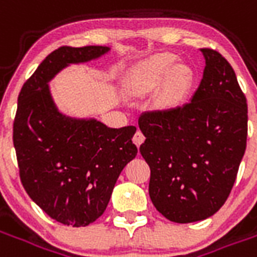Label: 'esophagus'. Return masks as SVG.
Wrapping results in <instances>:
<instances>
[{
  "instance_id": "esophagus-1",
  "label": "esophagus",
  "mask_w": 257,
  "mask_h": 257,
  "mask_svg": "<svg viewBox=\"0 0 257 257\" xmlns=\"http://www.w3.org/2000/svg\"><path fill=\"white\" fill-rule=\"evenodd\" d=\"M145 135L142 134V132H140V131H138V132H136V134L134 135V143L136 146H138V147H139L140 145H142V143H143V142H145Z\"/></svg>"
}]
</instances>
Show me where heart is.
Instances as JSON below:
<instances>
[{
	"instance_id": "b5f03b06",
	"label": "heart",
	"mask_w": 257,
	"mask_h": 257,
	"mask_svg": "<svg viewBox=\"0 0 257 257\" xmlns=\"http://www.w3.org/2000/svg\"><path fill=\"white\" fill-rule=\"evenodd\" d=\"M176 55L156 53L131 68L125 79L129 95L145 96L161 83L160 103L176 106L187 96L194 81L193 70L186 64H176Z\"/></svg>"
}]
</instances>
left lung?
Returning <instances> with one entry per match:
<instances>
[{
	"mask_svg": "<svg viewBox=\"0 0 257 257\" xmlns=\"http://www.w3.org/2000/svg\"><path fill=\"white\" fill-rule=\"evenodd\" d=\"M201 52L204 75L191 101L139 117L150 198L175 223L204 220L220 209L246 149L248 106L235 73L219 52Z\"/></svg>",
	"mask_w": 257,
	"mask_h": 257,
	"instance_id": "obj_1",
	"label": "left lung"
}]
</instances>
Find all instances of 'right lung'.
Wrapping results in <instances>:
<instances>
[{
  "label": "right lung",
  "mask_w": 257,
  "mask_h": 257,
  "mask_svg": "<svg viewBox=\"0 0 257 257\" xmlns=\"http://www.w3.org/2000/svg\"><path fill=\"white\" fill-rule=\"evenodd\" d=\"M108 47H60L37 67L18 97L14 146L20 180L53 220L85 227L103 215L119 173L138 154L136 126L108 128L95 118L68 117L48 82L70 64L106 55Z\"/></svg>",
  "instance_id": "add662e5"
}]
</instances>
